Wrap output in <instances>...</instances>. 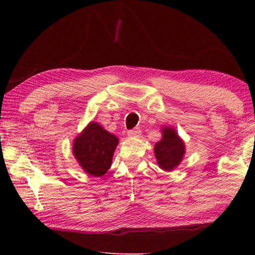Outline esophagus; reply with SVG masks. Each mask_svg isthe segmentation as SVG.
<instances>
[{
	"label": "esophagus",
	"mask_w": 255,
	"mask_h": 255,
	"mask_svg": "<svg viewBox=\"0 0 255 255\" xmlns=\"http://www.w3.org/2000/svg\"><path fill=\"white\" fill-rule=\"evenodd\" d=\"M140 132H141V130H140L139 128H133V129H131V130H128L127 134H128V137L134 138V137H138Z\"/></svg>",
	"instance_id": "obj_1"
}]
</instances>
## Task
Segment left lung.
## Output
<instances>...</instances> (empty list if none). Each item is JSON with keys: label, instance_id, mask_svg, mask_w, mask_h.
Instances as JSON below:
<instances>
[{"label": "left lung", "instance_id": "obj_1", "mask_svg": "<svg viewBox=\"0 0 255 255\" xmlns=\"http://www.w3.org/2000/svg\"><path fill=\"white\" fill-rule=\"evenodd\" d=\"M185 154V144L172 127L162 128V139L154 144V155L159 166L172 171L181 163Z\"/></svg>", "mask_w": 255, "mask_h": 255}]
</instances>
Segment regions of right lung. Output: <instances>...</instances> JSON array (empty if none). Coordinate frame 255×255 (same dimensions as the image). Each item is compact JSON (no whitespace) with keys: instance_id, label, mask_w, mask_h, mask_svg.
<instances>
[{"instance_id":"1","label":"right lung","mask_w":255,"mask_h":255,"mask_svg":"<svg viewBox=\"0 0 255 255\" xmlns=\"http://www.w3.org/2000/svg\"><path fill=\"white\" fill-rule=\"evenodd\" d=\"M118 144V138L92 122L73 142V154L80 166L94 177H101L110 169Z\"/></svg>"}]
</instances>
